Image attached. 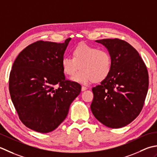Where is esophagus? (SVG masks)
<instances>
[{
    "instance_id": "34e87169",
    "label": "esophagus",
    "mask_w": 157,
    "mask_h": 157,
    "mask_svg": "<svg viewBox=\"0 0 157 157\" xmlns=\"http://www.w3.org/2000/svg\"><path fill=\"white\" fill-rule=\"evenodd\" d=\"M88 88L87 87H84V86H82V87H81V90H82V91H85V90H87Z\"/></svg>"
}]
</instances>
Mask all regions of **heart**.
Wrapping results in <instances>:
<instances>
[{
    "label": "heart",
    "instance_id": "1",
    "mask_svg": "<svg viewBox=\"0 0 157 157\" xmlns=\"http://www.w3.org/2000/svg\"><path fill=\"white\" fill-rule=\"evenodd\" d=\"M73 57L65 56L61 64L66 75L72 76V81L87 85L94 81L101 82L106 78L112 70V57L108 51L81 43L72 50Z\"/></svg>",
    "mask_w": 157,
    "mask_h": 157
}]
</instances>
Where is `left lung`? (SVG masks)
Returning <instances> with one entry per match:
<instances>
[{"label":"left lung","mask_w":157,"mask_h":157,"mask_svg":"<svg viewBox=\"0 0 157 157\" xmlns=\"http://www.w3.org/2000/svg\"><path fill=\"white\" fill-rule=\"evenodd\" d=\"M112 57V70L100 85L92 88L93 114L105 126L121 128L138 116L148 89V74L138 52L118 38L97 40Z\"/></svg>","instance_id":"8db88e82"}]
</instances>
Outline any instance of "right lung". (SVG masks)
Instances as JSON below:
<instances>
[{"instance_id": "1", "label": "right lung", "mask_w": 157, "mask_h": 157, "mask_svg": "<svg viewBox=\"0 0 157 157\" xmlns=\"http://www.w3.org/2000/svg\"><path fill=\"white\" fill-rule=\"evenodd\" d=\"M71 38L63 43L39 40L15 59L9 76V92L20 120L27 127L49 133L58 127L81 91L66 81L61 62ZM58 84V88L54 86Z\"/></svg>"}]
</instances>
